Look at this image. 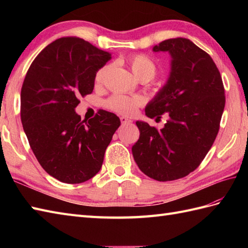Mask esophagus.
<instances>
[{
	"mask_svg": "<svg viewBox=\"0 0 248 248\" xmlns=\"http://www.w3.org/2000/svg\"><path fill=\"white\" fill-rule=\"evenodd\" d=\"M120 121H121V124H130V123H132V120L129 119L128 117H124V116H123V117H120Z\"/></svg>",
	"mask_w": 248,
	"mask_h": 248,
	"instance_id": "1",
	"label": "esophagus"
}]
</instances>
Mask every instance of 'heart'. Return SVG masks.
Segmentation results:
<instances>
[{"mask_svg":"<svg viewBox=\"0 0 248 248\" xmlns=\"http://www.w3.org/2000/svg\"><path fill=\"white\" fill-rule=\"evenodd\" d=\"M128 66L130 67L131 71L133 72V75L139 78V80H152L156 75L157 67L155 61L151 59L150 56L138 53L132 56H130L128 59ZM108 71V67H102L101 69H99L96 73V78L94 81L98 84H101L103 82V78L105 73ZM141 99L139 97H129L124 96V94L116 93L114 96L108 98L105 102L107 108L114 112H117L120 114L124 115H131L135 113L136 108L140 105H141Z\"/></svg>","mask_w":248,"mask_h":248,"instance_id":"heart-1","label":"heart"}]
</instances>
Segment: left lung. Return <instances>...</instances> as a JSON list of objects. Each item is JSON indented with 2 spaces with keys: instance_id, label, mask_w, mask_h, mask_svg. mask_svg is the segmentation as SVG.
Returning a JSON list of instances; mask_svg holds the SVG:
<instances>
[{
  "instance_id": "8db88e82",
  "label": "left lung",
  "mask_w": 248,
  "mask_h": 248,
  "mask_svg": "<svg viewBox=\"0 0 248 248\" xmlns=\"http://www.w3.org/2000/svg\"><path fill=\"white\" fill-rule=\"evenodd\" d=\"M154 51L168 52L171 68L145 112L149 118L165 114L168 119L160 131L136 121L140 134L132 154L145 175L172 181L196 170L212 147L225 108V89L211 56L191 40L167 39Z\"/></svg>"
}]
</instances>
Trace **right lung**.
<instances>
[{
    "label": "right lung",
    "mask_w": 248,
    "mask_h": 248,
    "mask_svg": "<svg viewBox=\"0 0 248 248\" xmlns=\"http://www.w3.org/2000/svg\"><path fill=\"white\" fill-rule=\"evenodd\" d=\"M110 60L78 37L48 45L31 62L21 88V121L41 167L57 180L82 183L102 166L104 152L120 119L99 109L81 120L80 98L93 93L97 71Z\"/></svg>",
    "instance_id": "obj_1"
}]
</instances>
